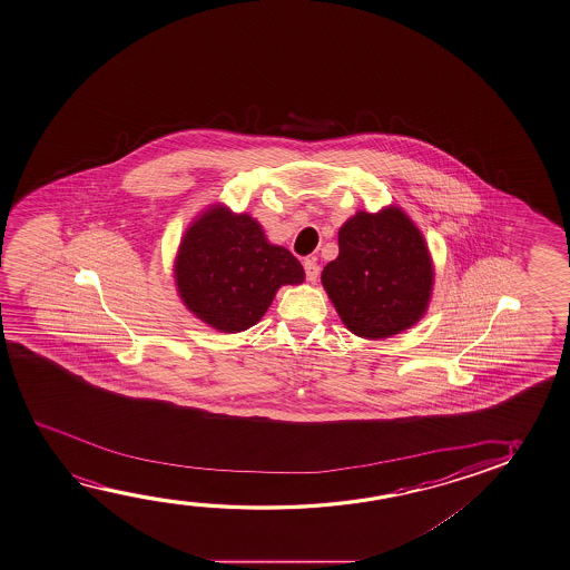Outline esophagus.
Returning a JSON list of instances; mask_svg holds the SVG:
<instances>
[{
	"label": "esophagus",
	"mask_w": 570,
	"mask_h": 570,
	"mask_svg": "<svg viewBox=\"0 0 570 570\" xmlns=\"http://www.w3.org/2000/svg\"><path fill=\"white\" fill-rule=\"evenodd\" d=\"M304 271H306L307 281L315 282L317 276H320V264L315 263V258H306L304 261Z\"/></svg>",
	"instance_id": "34e87169"
}]
</instances>
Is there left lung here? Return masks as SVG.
Segmentation results:
<instances>
[{"label": "left lung", "instance_id": "left-lung-1", "mask_svg": "<svg viewBox=\"0 0 570 570\" xmlns=\"http://www.w3.org/2000/svg\"><path fill=\"white\" fill-rule=\"evenodd\" d=\"M338 317L355 335L384 338L420 322L433 266L412 219L397 207L358 212L338 229V256L322 273Z\"/></svg>", "mask_w": 570, "mask_h": 570}]
</instances>
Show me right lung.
<instances>
[{
	"label": "right lung",
	"mask_w": 570,
	"mask_h": 570,
	"mask_svg": "<svg viewBox=\"0 0 570 570\" xmlns=\"http://www.w3.org/2000/svg\"><path fill=\"white\" fill-rule=\"evenodd\" d=\"M181 302L223 333L255 325L284 284H302L304 268L288 248L271 245L247 214L212 207L191 225L176 256Z\"/></svg>",
	"instance_id": "obj_1"
}]
</instances>
